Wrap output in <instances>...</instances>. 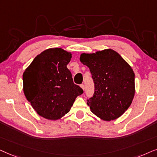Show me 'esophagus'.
<instances>
[{
    "mask_svg": "<svg viewBox=\"0 0 157 157\" xmlns=\"http://www.w3.org/2000/svg\"><path fill=\"white\" fill-rule=\"evenodd\" d=\"M80 87H82V89L83 90H85V86H84V85H81Z\"/></svg>",
    "mask_w": 157,
    "mask_h": 157,
    "instance_id": "1",
    "label": "esophagus"
}]
</instances>
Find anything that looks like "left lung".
I'll return each mask as SVG.
<instances>
[{"mask_svg":"<svg viewBox=\"0 0 157 157\" xmlns=\"http://www.w3.org/2000/svg\"><path fill=\"white\" fill-rule=\"evenodd\" d=\"M80 60L89 67L95 84V93L87 102L90 110L103 121L118 118L129 108L134 98L133 69L111 49L82 53Z\"/></svg>","mask_w":157,"mask_h":157,"instance_id":"8db88e82","label":"left lung"}]
</instances>
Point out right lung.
Returning a JSON list of instances; mask_svg holds the SVG:
<instances>
[{"instance_id":"1","label":"right lung","mask_w":157,"mask_h":157,"mask_svg":"<svg viewBox=\"0 0 157 157\" xmlns=\"http://www.w3.org/2000/svg\"><path fill=\"white\" fill-rule=\"evenodd\" d=\"M72 53L50 48L36 56L23 74V90L37 114L56 121L70 111L75 99L83 93L73 82L67 67Z\"/></svg>"}]
</instances>
